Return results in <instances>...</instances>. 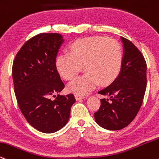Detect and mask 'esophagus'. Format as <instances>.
<instances>
[{
  "mask_svg": "<svg viewBox=\"0 0 159 159\" xmlns=\"http://www.w3.org/2000/svg\"><path fill=\"white\" fill-rule=\"evenodd\" d=\"M85 95H81V94H75V98L76 100H80V99H83L85 98Z\"/></svg>",
  "mask_w": 159,
  "mask_h": 159,
  "instance_id": "34e87169",
  "label": "esophagus"
}]
</instances>
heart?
<instances>
[{
  "label": "heart",
  "mask_w": 159,
  "mask_h": 159,
  "mask_svg": "<svg viewBox=\"0 0 159 159\" xmlns=\"http://www.w3.org/2000/svg\"><path fill=\"white\" fill-rule=\"evenodd\" d=\"M70 53L58 56L56 65L61 77L72 80L85 67L86 74L68 85L72 92L84 94L99 84L107 85L116 79L123 62V51L117 41L105 37H87L70 45Z\"/></svg>",
  "instance_id": "1"
}]
</instances>
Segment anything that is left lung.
<instances>
[{"label":"left lung","mask_w":159,"mask_h":159,"mask_svg":"<svg viewBox=\"0 0 159 159\" xmlns=\"http://www.w3.org/2000/svg\"><path fill=\"white\" fill-rule=\"evenodd\" d=\"M124 55L120 74L109 86L98 91L107 98L100 99L94 113L98 125L109 130L127 126L139 112L147 87V63L143 54L133 43L121 37Z\"/></svg>","instance_id":"left-lung-1"}]
</instances>
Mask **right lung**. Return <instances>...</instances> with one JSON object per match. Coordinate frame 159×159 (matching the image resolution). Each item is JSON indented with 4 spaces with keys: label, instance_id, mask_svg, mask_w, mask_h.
<instances>
[{
    "label": "right lung",
    "instance_id": "obj_1",
    "mask_svg": "<svg viewBox=\"0 0 159 159\" xmlns=\"http://www.w3.org/2000/svg\"><path fill=\"white\" fill-rule=\"evenodd\" d=\"M62 42L59 33H39L24 43L13 61L14 91L19 109L33 127L44 133L64 127L76 101L73 94L50 99L65 88L56 65Z\"/></svg>",
    "mask_w": 159,
    "mask_h": 159
}]
</instances>
